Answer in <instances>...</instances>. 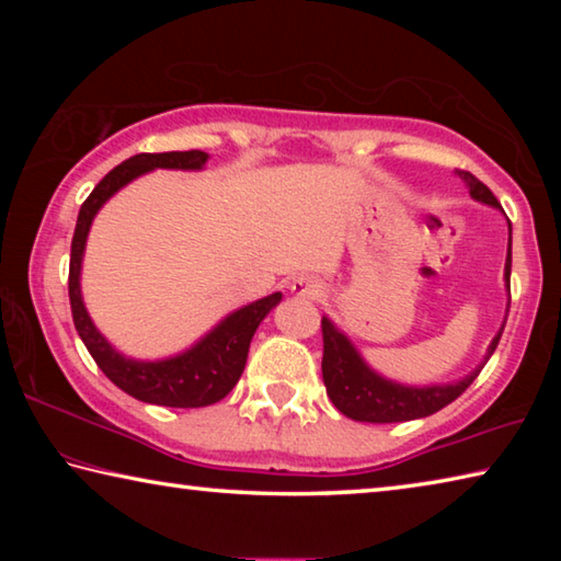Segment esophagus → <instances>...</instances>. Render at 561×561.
I'll list each match as a JSON object with an SVG mask.
<instances>
[{
	"label": "esophagus",
	"instance_id": "34e87169",
	"mask_svg": "<svg viewBox=\"0 0 561 561\" xmlns=\"http://www.w3.org/2000/svg\"><path fill=\"white\" fill-rule=\"evenodd\" d=\"M291 291L301 299H319L321 294H324V282L309 277V274H301V277L291 282Z\"/></svg>",
	"mask_w": 561,
	"mask_h": 561
}]
</instances>
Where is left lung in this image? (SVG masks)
<instances>
[{"mask_svg": "<svg viewBox=\"0 0 561 561\" xmlns=\"http://www.w3.org/2000/svg\"><path fill=\"white\" fill-rule=\"evenodd\" d=\"M458 178L470 190L472 201L482 205L500 207L497 197L492 195V190L480 183L478 178L468 170H455ZM510 270H512V225H510V244H507V262H505V284L510 291ZM505 329V324H502ZM502 329L497 336L492 339L488 346V356L482 364L474 368L460 381L455 383H443V386H403L396 381H388L381 374H376L371 366L366 364L356 346L351 344V339L334 327V321L329 317L321 319V336H324V358H321V376H324L327 393L341 413L351 421L360 423H403V421H415V417H425L438 413L440 408L453 403L455 398L465 393L482 366L488 364V358L495 354L500 344Z\"/></svg>", "mask_w": 561, "mask_h": 561, "instance_id": "left-lung-1", "label": "left lung"}]
</instances>
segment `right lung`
<instances>
[{"mask_svg": "<svg viewBox=\"0 0 561 561\" xmlns=\"http://www.w3.org/2000/svg\"><path fill=\"white\" fill-rule=\"evenodd\" d=\"M203 150H173V153H138L123 160L111 173L93 187V193L81 205L71 240V264H69V299L73 327L79 331L89 354L99 368L106 374L121 391L138 398L144 403L168 405V408H203L213 405L232 391L240 381L247 364V351L254 331L262 319L282 301V291L257 299L247 307L227 314L220 324L197 341L195 346L170 358L160 360H136L118 354L101 331L93 327L81 297V262L87 250V237L96 213L106 205L108 197L118 193L123 185L138 175L150 173L156 168L170 170H203L207 163Z\"/></svg>", "mask_w": 561, "mask_h": 561, "instance_id": "obj_1", "label": "right lung"}]
</instances>
